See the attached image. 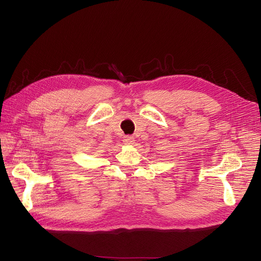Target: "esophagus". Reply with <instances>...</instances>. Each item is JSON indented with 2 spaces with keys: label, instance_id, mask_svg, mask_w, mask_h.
Here are the masks:
<instances>
[{
  "label": "esophagus",
  "instance_id": "esophagus-1",
  "mask_svg": "<svg viewBox=\"0 0 261 261\" xmlns=\"http://www.w3.org/2000/svg\"><path fill=\"white\" fill-rule=\"evenodd\" d=\"M134 141H135V138H134L133 136H124V138H123V143L125 145H133Z\"/></svg>",
  "mask_w": 261,
  "mask_h": 261
}]
</instances>
